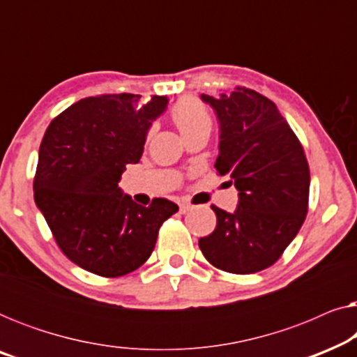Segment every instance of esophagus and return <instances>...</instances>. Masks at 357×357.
Here are the masks:
<instances>
[{"label":"esophagus","mask_w":357,"mask_h":357,"mask_svg":"<svg viewBox=\"0 0 357 357\" xmlns=\"http://www.w3.org/2000/svg\"><path fill=\"white\" fill-rule=\"evenodd\" d=\"M178 208H180V213H182V214H185V213H188L190 211V209H192L193 206H192V204H188V203H180L178 204Z\"/></svg>","instance_id":"obj_1"}]
</instances>
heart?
Listing matches in <instances>:
<instances>
[{
	"instance_id": "b5f03b06",
	"label": "heart",
	"mask_w": 357,
	"mask_h": 357,
	"mask_svg": "<svg viewBox=\"0 0 357 357\" xmlns=\"http://www.w3.org/2000/svg\"><path fill=\"white\" fill-rule=\"evenodd\" d=\"M170 119L183 138L195 131L211 130V114H209L208 107L193 97L180 99L170 110Z\"/></svg>"
}]
</instances>
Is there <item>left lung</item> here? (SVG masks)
<instances>
[{"mask_svg":"<svg viewBox=\"0 0 357 357\" xmlns=\"http://www.w3.org/2000/svg\"><path fill=\"white\" fill-rule=\"evenodd\" d=\"M219 121L214 167L238 192L234 213L211 206L216 229L198 245L213 266L248 275L271 266L297 236L309 204L310 172L304 149L265 96L237 87L219 99L202 94Z\"/></svg>","mask_w":357,"mask_h":357,"instance_id":"obj_1","label":"left lung"}]
</instances>
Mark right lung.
<instances>
[{
    "label": "right lung",
    "instance_id": "right-lung-1",
    "mask_svg": "<svg viewBox=\"0 0 357 357\" xmlns=\"http://www.w3.org/2000/svg\"><path fill=\"white\" fill-rule=\"evenodd\" d=\"M167 104L164 96L146 104L138 94L87 97L48 125L33 199L58 247L82 270L105 278L135 271L153 253L162 222L178 211L165 198L141 206L119 187Z\"/></svg>",
    "mask_w": 357,
    "mask_h": 357
}]
</instances>
